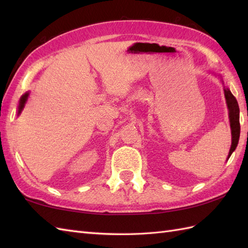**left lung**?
I'll list each match as a JSON object with an SVG mask.
<instances>
[{
	"label": "left lung",
	"mask_w": 248,
	"mask_h": 248,
	"mask_svg": "<svg viewBox=\"0 0 248 248\" xmlns=\"http://www.w3.org/2000/svg\"><path fill=\"white\" fill-rule=\"evenodd\" d=\"M225 97L227 105L229 108V119H230V127L231 134H232V143H231V148L229 151L228 157H230L231 154L234 151L239 143L240 139V108L238 101L229 89H225Z\"/></svg>",
	"instance_id": "1"
}]
</instances>
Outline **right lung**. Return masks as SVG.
Masks as SVG:
<instances>
[{
    "instance_id": "right-lung-1",
    "label": "right lung",
    "mask_w": 248,
    "mask_h": 248,
    "mask_svg": "<svg viewBox=\"0 0 248 248\" xmlns=\"http://www.w3.org/2000/svg\"><path fill=\"white\" fill-rule=\"evenodd\" d=\"M28 97H29V93H25V94H23L22 98L20 99V104H19V113L21 112V109L23 108V107H24V103H25V101H26V99H28ZM19 113H18V114H19Z\"/></svg>"
}]
</instances>
